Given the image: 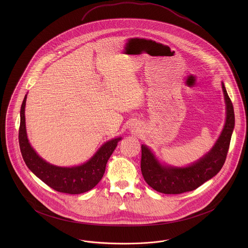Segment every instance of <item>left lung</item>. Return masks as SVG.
<instances>
[{
  "label": "left lung",
  "instance_id": "left-lung-1",
  "mask_svg": "<svg viewBox=\"0 0 248 248\" xmlns=\"http://www.w3.org/2000/svg\"><path fill=\"white\" fill-rule=\"evenodd\" d=\"M222 90L226 103L224 128L211 151L200 160L186 167L161 165L153 152L146 145H142V176L153 189L165 194H180L197 189L220 171L226 161L235 123L233 106L223 83Z\"/></svg>",
  "mask_w": 248,
  "mask_h": 248
}]
</instances>
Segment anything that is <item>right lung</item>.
Returning a JSON list of instances; mask_svg holds the SVG:
<instances>
[{"instance_id":"right-lung-1","label":"right lung","mask_w":248,"mask_h":248,"mask_svg":"<svg viewBox=\"0 0 248 248\" xmlns=\"http://www.w3.org/2000/svg\"><path fill=\"white\" fill-rule=\"evenodd\" d=\"M26 99L27 94L20 109L18 141L24 162L29 169L50 188L59 192L80 194L93 189L103 177L107 162L122 139L117 138L107 141L83 165L72 167L50 165L36 154L28 140L25 123Z\"/></svg>"}]
</instances>
